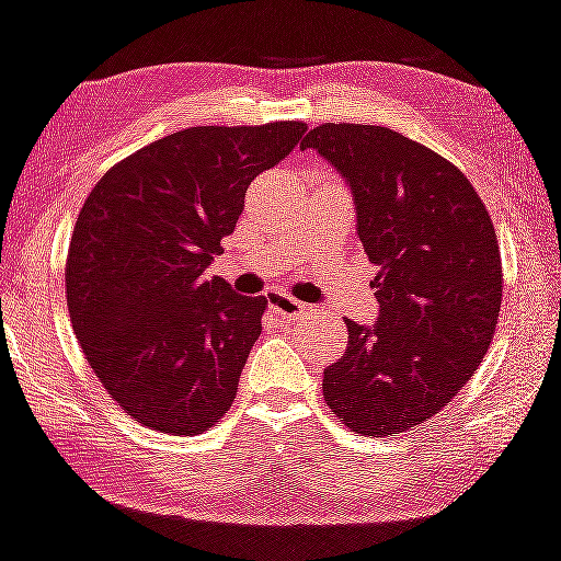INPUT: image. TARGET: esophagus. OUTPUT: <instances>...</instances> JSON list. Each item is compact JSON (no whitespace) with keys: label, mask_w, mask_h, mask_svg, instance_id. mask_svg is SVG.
<instances>
[{"label":"esophagus","mask_w":561,"mask_h":561,"mask_svg":"<svg viewBox=\"0 0 561 561\" xmlns=\"http://www.w3.org/2000/svg\"><path fill=\"white\" fill-rule=\"evenodd\" d=\"M266 300H268V308H272L276 316H282V319H287V321H298L300 316L310 313V306H306V302H300L295 298H289V295H285V293H268Z\"/></svg>","instance_id":"esophagus-1"}]
</instances>
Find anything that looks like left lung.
<instances>
[{
    "mask_svg": "<svg viewBox=\"0 0 561 561\" xmlns=\"http://www.w3.org/2000/svg\"><path fill=\"white\" fill-rule=\"evenodd\" d=\"M300 148L350 182L357 238L379 266V321H345L323 400L355 434H402L455 400L489 353L502 308L494 221L451 161L389 127L327 123Z\"/></svg>",
    "mask_w": 561,
    "mask_h": 561,
    "instance_id": "1",
    "label": "left lung"
}]
</instances>
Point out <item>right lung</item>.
I'll return each instance as SVG.
<instances>
[{
	"label": "right lung",
	"mask_w": 561,
	"mask_h": 561,
	"mask_svg": "<svg viewBox=\"0 0 561 561\" xmlns=\"http://www.w3.org/2000/svg\"><path fill=\"white\" fill-rule=\"evenodd\" d=\"M306 130L295 119L187 127L130 153L88 193L67 251V310L101 387L144 426L195 436L232 408L268 300L204 272L248 185Z\"/></svg>",
	"instance_id": "1"
}]
</instances>
